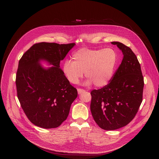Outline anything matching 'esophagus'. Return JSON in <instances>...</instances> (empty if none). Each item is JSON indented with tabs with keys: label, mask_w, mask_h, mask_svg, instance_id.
Returning a JSON list of instances; mask_svg holds the SVG:
<instances>
[{
	"label": "esophagus",
	"mask_w": 159,
	"mask_h": 159,
	"mask_svg": "<svg viewBox=\"0 0 159 159\" xmlns=\"http://www.w3.org/2000/svg\"><path fill=\"white\" fill-rule=\"evenodd\" d=\"M77 91H78V93L80 94H81L82 93L84 92V91H85V90L82 89H77Z\"/></svg>",
	"instance_id": "34e87169"
}]
</instances>
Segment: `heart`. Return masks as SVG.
I'll return each mask as SVG.
<instances>
[{"mask_svg": "<svg viewBox=\"0 0 159 159\" xmlns=\"http://www.w3.org/2000/svg\"><path fill=\"white\" fill-rule=\"evenodd\" d=\"M118 61L116 52L112 48H81L72 55V60H66L62 72L71 84H77L83 77L88 79L86 85L92 83L97 87L106 86L114 74Z\"/></svg>", "mask_w": 159, "mask_h": 159, "instance_id": "heart-1", "label": "heart"}]
</instances>
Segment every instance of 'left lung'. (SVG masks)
<instances>
[{
    "label": "left lung",
    "mask_w": 159,
    "mask_h": 159,
    "mask_svg": "<svg viewBox=\"0 0 159 159\" xmlns=\"http://www.w3.org/2000/svg\"><path fill=\"white\" fill-rule=\"evenodd\" d=\"M123 58L110 82L90 93V111L98 125L115 130L127 125L135 116L142 102L144 80L140 63L130 48L113 41Z\"/></svg>",
    "instance_id": "obj_1"
}]
</instances>
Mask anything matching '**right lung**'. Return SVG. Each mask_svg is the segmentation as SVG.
<instances>
[{
    "mask_svg": "<svg viewBox=\"0 0 159 159\" xmlns=\"http://www.w3.org/2000/svg\"><path fill=\"white\" fill-rule=\"evenodd\" d=\"M75 43H36L19 61L17 98L28 118L43 128L58 127L68 117L77 90L65 77L60 63ZM41 61L52 66L46 69Z\"/></svg>",
    "mask_w": 159,
    "mask_h": 159,
    "instance_id": "right-lung-1",
    "label": "right lung"
}]
</instances>
